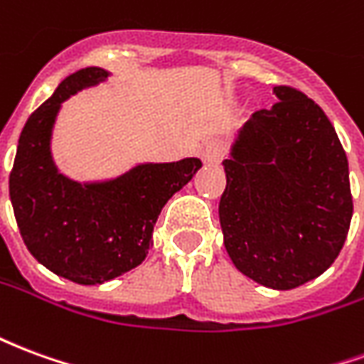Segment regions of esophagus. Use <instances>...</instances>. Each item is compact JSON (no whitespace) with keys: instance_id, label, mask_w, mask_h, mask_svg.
<instances>
[{"instance_id":"34e87169","label":"esophagus","mask_w":364,"mask_h":364,"mask_svg":"<svg viewBox=\"0 0 364 364\" xmlns=\"http://www.w3.org/2000/svg\"><path fill=\"white\" fill-rule=\"evenodd\" d=\"M222 156H224V144L220 140H208V142L200 148V158L208 166H216L220 164Z\"/></svg>"}]
</instances>
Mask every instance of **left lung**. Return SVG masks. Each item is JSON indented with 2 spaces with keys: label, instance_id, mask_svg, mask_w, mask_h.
<instances>
[{
  "label": "left lung",
  "instance_id": "8db88e82",
  "mask_svg": "<svg viewBox=\"0 0 364 364\" xmlns=\"http://www.w3.org/2000/svg\"><path fill=\"white\" fill-rule=\"evenodd\" d=\"M277 103L240 128L224 159L220 226L230 259L263 287L320 277L353 216L349 164L336 128L302 91L277 85Z\"/></svg>",
  "mask_w": 364,
  "mask_h": 364
}]
</instances>
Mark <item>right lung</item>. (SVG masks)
<instances>
[{
	"instance_id": "add662e5",
	"label": "right lung",
	"mask_w": 364,
	"mask_h": 364,
	"mask_svg": "<svg viewBox=\"0 0 364 364\" xmlns=\"http://www.w3.org/2000/svg\"><path fill=\"white\" fill-rule=\"evenodd\" d=\"M109 77L101 68L68 75L23 127L9 197L23 242L38 263L77 284H101L138 267L161 208L200 169V159L142 164L117 179L77 183L54 166L52 127L68 97Z\"/></svg>"
}]
</instances>
